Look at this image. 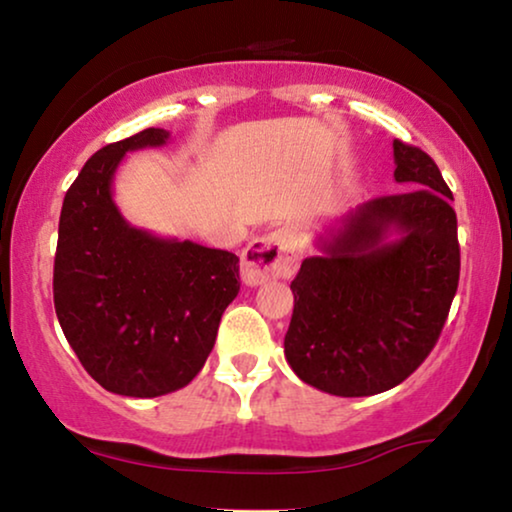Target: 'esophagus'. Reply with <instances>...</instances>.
I'll list each match as a JSON object with an SVG mask.
<instances>
[{"mask_svg": "<svg viewBox=\"0 0 512 512\" xmlns=\"http://www.w3.org/2000/svg\"><path fill=\"white\" fill-rule=\"evenodd\" d=\"M299 255L285 231H271L245 245L241 255V278L248 285H262L274 278H292Z\"/></svg>", "mask_w": 512, "mask_h": 512, "instance_id": "34e87169", "label": "esophagus"}]
</instances>
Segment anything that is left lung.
<instances>
[{"mask_svg": "<svg viewBox=\"0 0 512 512\" xmlns=\"http://www.w3.org/2000/svg\"><path fill=\"white\" fill-rule=\"evenodd\" d=\"M395 182L410 189L351 210L306 257L285 335L292 372L318 391L384 393L424 363L459 285L452 192L419 147L393 140Z\"/></svg>", "mask_w": 512, "mask_h": 512, "instance_id": "left-lung-1", "label": "left lung"}]
</instances>
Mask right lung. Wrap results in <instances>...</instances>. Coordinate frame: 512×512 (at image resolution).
Masks as SVG:
<instances>
[{
	"instance_id": "right-lung-1",
	"label": "right lung",
	"mask_w": 512,
	"mask_h": 512,
	"mask_svg": "<svg viewBox=\"0 0 512 512\" xmlns=\"http://www.w3.org/2000/svg\"><path fill=\"white\" fill-rule=\"evenodd\" d=\"M168 138L163 128H145L102 147L60 210L53 264L60 327L84 370L128 398L187 386L241 290L234 252L133 227L114 203L112 182L124 156Z\"/></svg>"
}]
</instances>
